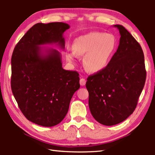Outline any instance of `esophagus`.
Returning a JSON list of instances; mask_svg holds the SVG:
<instances>
[{"label": "esophagus", "mask_w": 155, "mask_h": 155, "mask_svg": "<svg viewBox=\"0 0 155 155\" xmlns=\"http://www.w3.org/2000/svg\"><path fill=\"white\" fill-rule=\"evenodd\" d=\"M86 83V79L84 78H81L80 79V85L81 86H84Z\"/></svg>", "instance_id": "obj_1"}]
</instances>
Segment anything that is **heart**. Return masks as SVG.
Returning a JSON list of instances; mask_svg holds the SVG:
<instances>
[{
  "label": "heart",
  "instance_id": "heart-1",
  "mask_svg": "<svg viewBox=\"0 0 155 155\" xmlns=\"http://www.w3.org/2000/svg\"><path fill=\"white\" fill-rule=\"evenodd\" d=\"M115 40L110 34L91 32L78 37L73 41V51H68L66 58L73 62L77 56L83 57V65L87 71L98 72L105 68L114 51Z\"/></svg>",
  "mask_w": 155,
  "mask_h": 155
}]
</instances>
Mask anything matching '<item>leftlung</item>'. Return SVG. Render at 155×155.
<instances>
[{
  "mask_svg": "<svg viewBox=\"0 0 155 155\" xmlns=\"http://www.w3.org/2000/svg\"><path fill=\"white\" fill-rule=\"evenodd\" d=\"M120 44L108 65L89 76V107L97 122L113 126L133 114L145 85L146 71L140 44L122 25H115Z\"/></svg>",
  "mask_w": 155,
  "mask_h": 155,
  "instance_id": "left-lung-1",
  "label": "left lung"
}]
</instances>
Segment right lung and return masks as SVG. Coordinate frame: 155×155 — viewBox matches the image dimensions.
Segmentation results:
<instances>
[{"label": "right lung", "mask_w": 155, "mask_h": 155, "mask_svg": "<svg viewBox=\"0 0 155 155\" xmlns=\"http://www.w3.org/2000/svg\"><path fill=\"white\" fill-rule=\"evenodd\" d=\"M64 22L38 23L15 46L12 57L11 87L23 115L42 127L58 124L66 115L73 94L80 87L79 74L63 69L61 53L46 44L65 48Z\"/></svg>", "instance_id": "right-lung-1"}]
</instances>
